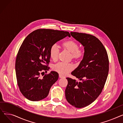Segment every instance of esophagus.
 Instances as JSON below:
<instances>
[{
  "instance_id": "esophagus-1",
  "label": "esophagus",
  "mask_w": 123,
  "mask_h": 123,
  "mask_svg": "<svg viewBox=\"0 0 123 123\" xmlns=\"http://www.w3.org/2000/svg\"><path fill=\"white\" fill-rule=\"evenodd\" d=\"M59 78H64V77L63 76H62V75H60V74H59Z\"/></svg>"
}]
</instances>
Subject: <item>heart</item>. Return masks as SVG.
<instances>
[{
  "label": "heart",
  "instance_id": "obj_1",
  "mask_svg": "<svg viewBox=\"0 0 123 123\" xmlns=\"http://www.w3.org/2000/svg\"><path fill=\"white\" fill-rule=\"evenodd\" d=\"M63 48L70 53V59L77 61L81 60L84 55V51L82 48H79V44L74 40H68L62 44ZM60 53V50L55 44L52 45L49 49V55L53 61L58 60ZM74 67L71 63H58L53 66L54 71L62 75H65L72 71Z\"/></svg>",
  "mask_w": 123,
  "mask_h": 123
}]
</instances>
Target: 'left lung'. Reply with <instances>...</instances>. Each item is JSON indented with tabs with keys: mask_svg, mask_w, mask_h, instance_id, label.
<instances>
[{
	"mask_svg": "<svg viewBox=\"0 0 123 123\" xmlns=\"http://www.w3.org/2000/svg\"><path fill=\"white\" fill-rule=\"evenodd\" d=\"M70 34L83 45L85 51L79 65L71 73L80 82L67 78L65 97L71 105L81 108L91 104L101 93L108 75L109 61L107 51L97 38L75 32Z\"/></svg>",
	"mask_w": 123,
	"mask_h": 123,
	"instance_id": "8db88e82",
	"label": "left lung"
}]
</instances>
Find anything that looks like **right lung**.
I'll return each mask as SVG.
<instances>
[{"label": "right lung", "mask_w": 123, "mask_h": 123, "mask_svg": "<svg viewBox=\"0 0 123 123\" xmlns=\"http://www.w3.org/2000/svg\"><path fill=\"white\" fill-rule=\"evenodd\" d=\"M67 36H71L67 31L39 29L25 38L16 56L15 71L18 86L26 98L38 101L48 96L59 77L55 71L43 74L49 69V49L52 45Z\"/></svg>", "instance_id": "right-lung-1"}]
</instances>
